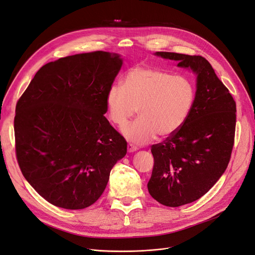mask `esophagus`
Returning a JSON list of instances; mask_svg holds the SVG:
<instances>
[{"label": "esophagus", "mask_w": 255, "mask_h": 255, "mask_svg": "<svg viewBox=\"0 0 255 255\" xmlns=\"http://www.w3.org/2000/svg\"><path fill=\"white\" fill-rule=\"evenodd\" d=\"M127 148H128V151L129 152H134V151H136V150H137V147L132 145V144H128Z\"/></svg>", "instance_id": "34e87169"}]
</instances>
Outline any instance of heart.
Wrapping results in <instances>:
<instances>
[{
  "instance_id": "obj_1",
  "label": "heart",
  "mask_w": 255,
  "mask_h": 255,
  "mask_svg": "<svg viewBox=\"0 0 255 255\" xmlns=\"http://www.w3.org/2000/svg\"><path fill=\"white\" fill-rule=\"evenodd\" d=\"M194 100V85L185 75L137 65L127 71L123 86L110 87L106 106L110 121L119 128L126 126L138 110L140 119L127 126L124 134L134 143L145 144L156 134L168 137L180 130Z\"/></svg>"
}]
</instances>
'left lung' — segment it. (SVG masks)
<instances>
[{"instance_id": "obj_1", "label": "left lung", "mask_w": 255, "mask_h": 255, "mask_svg": "<svg viewBox=\"0 0 255 255\" xmlns=\"http://www.w3.org/2000/svg\"><path fill=\"white\" fill-rule=\"evenodd\" d=\"M155 54L197 75L194 104L185 124L151 146L154 165L148 191L162 205L178 207L199 200L225 172L234 145L237 104L203 56Z\"/></svg>"}]
</instances>
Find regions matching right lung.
<instances>
[{"instance_id":"1","label":"right lung","mask_w":255,"mask_h":255,"mask_svg":"<svg viewBox=\"0 0 255 255\" xmlns=\"http://www.w3.org/2000/svg\"><path fill=\"white\" fill-rule=\"evenodd\" d=\"M123 61L92 51L44 65L18 99L15 155L24 177L43 199L84 209L107 186L127 142L104 117L106 96Z\"/></svg>"}]
</instances>
